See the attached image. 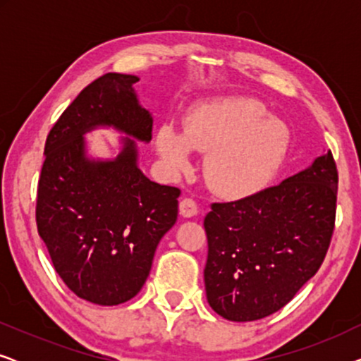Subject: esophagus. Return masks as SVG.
Instances as JSON below:
<instances>
[{
	"label": "esophagus",
	"instance_id": "34e87169",
	"mask_svg": "<svg viewBox=\"0 0 361 361\" xmlns=\"http://www.w3.org/2000/svg\"><path fill=\"white\" fill-rule=\"evenodd\" d=\"M179 210L180 215L185 216V219H190V216H195L199 214V207H197V202L190 197H184L179 204Z\"/></svg>",
	"mask_w": 361,
	"mask_h": 361
}]
</instances>
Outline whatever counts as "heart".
Here are the masks:
<instances>
[{"mask_svg": "<svg viewBox=\"0 0 361 361\" xmlns=\"http://www.w3.org/2000/svg\"><path fill=\"white\" fill-rule=\"evenodd\" d=\"M289 145V128L248 98L200 108L187 120L182 137L171 126L157 133V149L176 169H185L189 149L210 152L207 177L225 197L259 190L283 164Z\"/></svg>", "mask_w": 361, "mask_h": 361, "instance_id": "b5f03b06", "label": "heart"}]
</instances>
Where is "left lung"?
I'll use <instances>...</instances> for the list:
<instances>
[{"instance_id": "8db88e82", "label": "left lung", "mask_w": 361, "mask_h": 361, "mask_svg": "<svg viewBox=\"0 0 361 361\" xmlns=\"http://www.w3.org/2000/svg\"><path fill=\"white\" fill-rule=\"evenodd\" d=\"M338 171L332 151L299 174L233 202L204 220L207 300L233 322L283 309L317 273L332 241Z\"/></svg>"}]
</instances>
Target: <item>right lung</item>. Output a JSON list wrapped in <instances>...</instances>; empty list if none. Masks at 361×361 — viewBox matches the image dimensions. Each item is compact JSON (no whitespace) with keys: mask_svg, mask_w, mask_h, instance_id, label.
<instances>
[{"mask_svg":"<svg viewBox=\"0 0 361 361\" xmlns=\"http://www.w3.org/2000/svg\"><path fill=\"white\" fill-rule=\"evenodd\" d=\"M125 73H105L78 93L49 131L37 184L36 224L54 268L68 289L98 305L140 293L157 243L174 226L180 189L147 179L126 137L115 161L85 157L83 133L115 126L151 141L152 118Z\"/></svg>","mask_w":361,"mask_h":361,"instance_id":"obj_1","label":"right lung"}]
</instances>
